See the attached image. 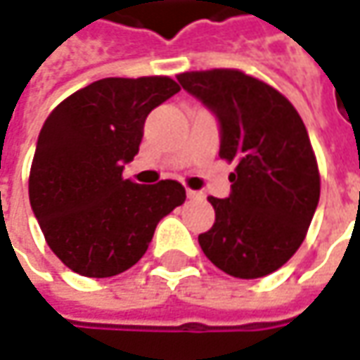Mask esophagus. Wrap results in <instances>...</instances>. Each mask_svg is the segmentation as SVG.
I'll return each instance as SVG.
<instances>
[{
  "mask_svg": "<svg viewBox=\"0 0 360 360\" xmlns=\"http://www.w3.org/2000/svg\"><path fill=\"white\" fill-rule=\"evenodd\" d=\"M187 197H189V199H202L205 195H202L200 191H191V189H187Z\"/></svg>",
  "mask_w": 360,
  "mask_h": 360,
  "instance_id": "1",
  "label": "esophagus"
}]
</instances>
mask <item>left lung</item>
Segmentation results:
<instances>
[{
    "label": "left lung",
    "mask_w": 360,
    "mask_h": 360,
    "mask_svg": "<svg viewBox=\"0 0 360 360\" xmlns=\"http://www.w3.org/2000/svg\"><path fill=\"white\" fill-rule=\"evenodd\" d=\"M183 90L214 114L222 160L236 161L231 195L209 197L205 256L222 272L254 280L276 272L302 246L319 202V171L297 110L266 82L231 68L183 72Z\"/></svg>",
    "instance_id": "8db88e82"
}]
</instances>
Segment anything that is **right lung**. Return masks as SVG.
<instances>
[{"instance_id": "obj_1", "label": "right lung", "mask_w": 360, "mask_h": 360, "mask_svg": "<svg viewBox=\"0 0 360 360\" xmlns=\"http://www.w3.org/2000/svg\"><path fill=\"white\" fill-rule=\"evenodd\" d=\"M179 92L169 77L102 78L45 120L29 200L46 244L72 272L110 278L146 254L158 222L185 202L177 181L124 179L153 108Z\"/></svg>"}]
</instances>
